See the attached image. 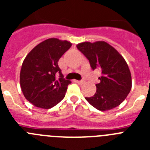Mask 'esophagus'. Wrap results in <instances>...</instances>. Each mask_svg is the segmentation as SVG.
Returning <instances> with one entry per match:
<instances>
[{"mask_svg":"<svg viewBox=\"0 0 150 150\" xmlns=\"http://www.w3.org/2000/svg\"><path fill=\"white\" fill-rule=\"evenodd\" d=\"M76 83H77L79 85H83V83H85V82L83 81V80H76Z\"/></svg>","mask_w":150,"mask_h":150,"instance_id":"1","label":"esophagus"}]
</instances>
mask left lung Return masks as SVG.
Segmentation results:
<instances>
[{"label": "left lung", "instance_id": "obj_1", "mask_svg": "<svg viewBox=\"0 0 150 150\" xmlns=\"http://www.w3.org/2000/svg\"><path fill=\"white\" fill-rule=\"evenodd\" d=\"M78 50L88 59L91 68L101 70L96 92L86 100L100 111L110 110L120 105L132 89V75L120 52L105 41L83 42Z\"/></svg>", "mask_w": 150, "mask_h": 150}]
</instances>
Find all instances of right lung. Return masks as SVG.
Returning a JSON list of instances; mask_svg holds the SVG:
<instances>
[{"label":"right lung","mask_w":150,"mask_h":150,"mask_svg":"<svg viewBox=\"0 0 150 150\" xmlns=\"http://www.w3.org/2000/svg\"><path fill=\"white\" fill-rule=\"evenodd\" d=\"M71 46L67 40L50 38L26 55L20 71V86L25 98L34 106L50 109L64 98L71 82L64 79L58 62Z\"/></svg>","instance_id":"right-lung-1"}]
</instances>
